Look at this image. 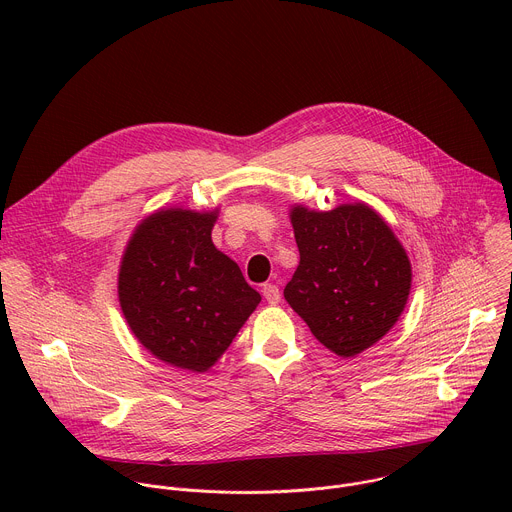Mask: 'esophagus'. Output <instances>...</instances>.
<instances>
[{"instance_id":"esophagus-1","label":"esophagus","mask_w":512,"mask_h":512,"mask_svg":"<svg viewBox=\"0 0 512 512\" xmlns=\"http://www.w3.org/2000/svg\"><path fill=\"white\" fill-rule=\"evenodd\" d=\"M261 294H263V298L269 302V304H279V300H281V294H279V287L277 285H273V283H265L263 287H261Z\"/></svg>"}]
</instances>
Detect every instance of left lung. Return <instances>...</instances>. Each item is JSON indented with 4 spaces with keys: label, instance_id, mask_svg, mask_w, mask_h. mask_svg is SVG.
<instances>
[{
    "label": "left lung",
    "instance_id": "8db88e82",
    "mask_svg": "<svg viewBox=\"0 0 512 512\" xmlns=\"http://www.w3.org/2000/svg\"><path fill=\"white\" fill-rule=\"evenodd\" d=\"M300 265L283 296L312 334L342 358L379 342L411 289L409 257L381 214L364 202L320 212L289 210Z\"/></svg>",
    "mask_w": 512,
    "mask_h": 512
}]
</instances>
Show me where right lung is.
Wrapping results in <instances>:
<instances>
[{"instance_id": "obj_1", "label": "right lung", "mask_w": 512, "mask_h": 512, "mask_svg": "<svg viewBox=\"0 0 512 512\" xmlns=\"http://www.w3.org/2000/svg\"><path fill=\"white\" fill-rule=\"evenodd\" d=\"M216 210L162 208L137 225L119 267L121 312L135 338L172 367L204 373L261 296L212 243Z\"/></svg>"}]
</instances>
